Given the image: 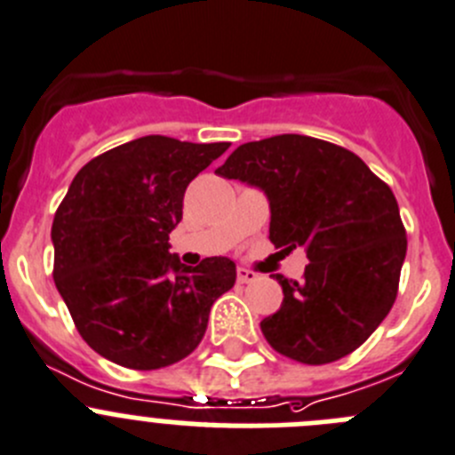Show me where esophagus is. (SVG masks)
<instances>
[{"instance_id": "obj_1", "label": "esophagus", "mask_w": 455, "mask_h": 455, "mask_svg": "<svg viewBox=\"0 0 455 455\" xmlns=\"http://www.w3.org/2000/svg\"><path fill=\"white\" fill-rule=\"evenodd\" d=\"M237 283H242V285H244V283H253V280L258 278V274L256 271H251V269H244V267H237Z\"/></svg>"}]
</instances>
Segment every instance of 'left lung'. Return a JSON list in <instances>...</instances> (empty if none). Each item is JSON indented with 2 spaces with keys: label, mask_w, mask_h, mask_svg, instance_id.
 Instances as JSON below:
<instances>
[{
  "label": "left lung",
  "mask_w": 455,
  "mask_h": 455,
  "mask_svg": "<svg viewBox=\"0 0 455 455\" xmlns=\"http://www.w3.org/2000/svg\"><path fill=\"white\" fill-rule=\"evenodd\" d=\"M215 172L265 193L280 253H307L303 283L274 275L285 299L262 318L269 346L309 366L356 350L400 285L406 231L393 190L355 152L303 134L244 143Z\"/></svg>",
  "instance_id": "left-lung-1"
}]
</instances>
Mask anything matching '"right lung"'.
<instances>
[{"mask_svg": "<svg viewBox=\"0 0 455 455\" xmlns=\"http://www.w3.org/2000/svg\"><path fill=\"white\" fill-rule=\"evenodd\" d=\"M228 143L134 139L78 170L55 211L53 280L80 337L118 366L156 371L202 341L215 300L235 283V262L181 265L170 231L184 193Z\"/></svg>", "mask_w": 455, "mask_h": 455, "instance_id": "add662e5", "label": "right lung"}]
</instances>
